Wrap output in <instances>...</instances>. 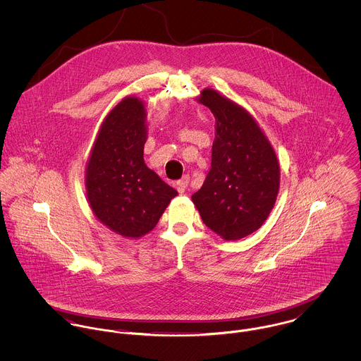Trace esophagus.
<instances>
[{
	"mask_svg": "<svg viewBox=\"0 0 361 361\" xmlns=\"http://www.w3.org/2000/svg\"><path fill=\"white\" fill-rule=\"evenodd\" d=\"M189 176H183L182 179H179L178 182H176V188H178V190L180 192V193H183L185 190H186V188H188V185H189Z\"/></svg>",
	"mask_w": 361,
	"mask_h": 361,
	"instance_id": "esophagus-1",
	"label": "esophagus"
}]
</instances>
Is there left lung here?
Masks as SVG:
<instances>
[{
  "mask_svg": "<svg viewBox=\"0 0 361 361\" xmlns=\"http://www.w3.org/2000/svg\"><path fill=\"white\" fill-rule=\"evenodd\" d=\"M199 102L215 116L211 168L192 196L203 222L225 240L242 239L264 224L279 190V164L253 116L211 89Z\"/></svg>",
  "mask_w": 361,
  "mask_h": 361,
  "instance_id": "left-lung-1",
  "label": "left lung"
}]
</instances>
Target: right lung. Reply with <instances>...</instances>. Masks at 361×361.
<instances>
[{
    "instance_id": "add662e5",
    "label": "right lung",
    "mask_w": 361,
    "mask_h": 361,
    "mask_svg": "<svg viewBox=\"0 0 361 361\" xmlns=\"http://www.w3.org/2000/svg\"><path fill=\"white\" fill-rule=\"evenodd\" d=\"M146 109L126 97L104 119L86 171L87 199L94 215L126 238L149 233L178 192L143 158Z\"/></svg>"
}]
</instances>
